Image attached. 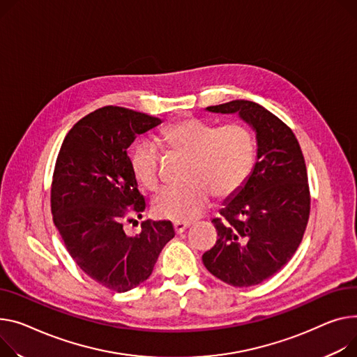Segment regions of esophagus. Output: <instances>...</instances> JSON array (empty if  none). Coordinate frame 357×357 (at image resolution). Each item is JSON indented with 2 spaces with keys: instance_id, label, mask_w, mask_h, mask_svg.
<instances>
[{
  "instance_id": "1",
  "label": "esophagus",
  "mask_w": 357,
  "mask_h": 357,
  "mask_svg": "<svg viewBox=\"0 0 357 357\" xmlns=\"http://www.w3.org/2000/svg\"><path fill=\"white\" fill-rule=\"evenodd\" d=\"M189 222H174V228H175V232L176 234H182L186 228H189Z\"/></svg>"
}]
</instances>
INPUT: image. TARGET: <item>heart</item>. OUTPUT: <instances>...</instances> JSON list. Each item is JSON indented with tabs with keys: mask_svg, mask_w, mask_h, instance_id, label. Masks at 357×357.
I'll list each match as a JSON object with an SVG mask.
<instances>
[{
	"mask_svg": "<svg viewBox=\"0 0 357 357\" xmlns=\"http://www.w3.org/2000/svg\"><path fill=\"white\" fill-rule=\"evenodd\" d=\"M160 139L171 152L188 158L183 175L188 182L166 186L153 198V213L162 220H195L212 194L227 198L238 192L255 166V137L241 123L217 128L198 119H183L163 129ZM159 162L158 146L151 140L140 142L130 155L136 181L149 191L159 185Z\"/></svg>",
	"mask_w": 357,
	"mask_h": 357,
	"instance_id": "1",
	"label": "heart"
}]
</instances>
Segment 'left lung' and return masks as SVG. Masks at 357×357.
Here are the masks:
<instances>
[{
  "mask_svg": "<svg viewBox=\"0 0 357 357\" xmlns=\"http://www.w3.org/2000/svg\"><path fill=\"white\" fill-rule=\"evenodd\" d=\"M238 114L257 139V160L238 192L212 220L218 240L202 255L206 270L234 287H250L278 273L303 240L310 215L304 156L293 130L266 107L248 100L209 106Z\"/></svg>",
  "mask_w": 357,
  "mask_h": 357,
  "instance_id": "8db88e82",
  "label": "left lung"
}]
</instances>
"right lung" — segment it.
Wrapping results in <instances>:
<instances>
[{
  "label": "right lung",
  "mask_w": 357,
  "mask_h": 357,
  "mask_svg": "<svg viewBox=\"0 0 357 357\" xmlns=\"http://www.w3.org/2000/svg\"><path fill=\"white\" fill-rule=\"evenodd\" d=\"M162 121L125 107L94 110L70 129L60 148L52 185L56 228L77 266L102 286L123 293L146 281L166 243L171 221H145L136 235L123 217H139L146 202L130 168L129 146Z\"/></svg>",
  "instance_id": "obj_1"
}]
</instances>
